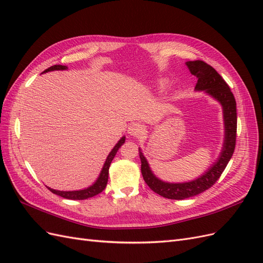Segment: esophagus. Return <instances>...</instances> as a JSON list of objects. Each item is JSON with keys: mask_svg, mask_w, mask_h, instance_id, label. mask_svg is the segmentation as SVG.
Returning <instances> with one entry per match:
<instances>
[{"mask_svg": "<svg viewBox=\"0 0 263 263\" xmlns=\"http://www.w3.org/2000/svg\"><path fill=\"white\" fill-rule=\"evenodd\" d=\"M128 134L133 137H138L142 134V125L139 123H132L128 127Z\"/></svg>", "mask_w": 263, "mask_h": 263, "instance_id": "obj_1", "label": "esophagus"}]
</instances>
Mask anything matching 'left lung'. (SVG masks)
<instances>
[{
    "label": "left lung",
    "instance_id": "8db88e82",
    "mask_svg": "<svg viewBox=\"0 0 263 263\" xmlns=\"http://www.w3.org/2000/svg\"><path fill=\"white\" fill-rule=\"evenodd\" d=\"M185 65L187 66L190 72L197 78L195 90L204 91L220 103L222 116H224L225 138L217 161L214 162L200 178L182 183H169L157 178L154 172L151 171L147 159L142 155V151L139 148L142 178L154 192L165 198H170V200H184V198L201 194L204 191L213 186L214 183L224 172L226 165L234 154L236 146V100L228 84L218 74L216 70L202 60L187 61Z\"/></svg>",
    "mask_w": 263,
    "mask_h": 263
}]
</instances>
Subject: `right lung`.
I'll return each mask as SVG.
<instances>
[{"label": "right lung", "mask_w": 263, "mask_h": 263, "mask_svg": "<svg viewBox=\"0 0 263 263\" xmlns=\"http://www.w3.org/2000/svg\"><path fill=\"white\" fill-rule=\"evenodd\" d=\"M67 69H68L67 66L55 65V66H52L48 69H46L43 73L48 72V71H53V70H67ZM124 142H125V136H123L121 139L118 140L117 144L114 146L112 151H110L109 155L106 158L104 165H103L102 171L100 173L98 180L95 181L91 186L86 187L84 190H79V191H58V190H53V189H50V187H48V189L51 191L53 194L62 196L63 198H68V200H79V201H80V200H86V198H90V197L98 195L99 193H101L102 191L106 187L107 181H108V169H109L110 162H112V160L114 159L119 147H121L124 144Z\"/></svg>", "instance_id": "1"}]
</instances>
